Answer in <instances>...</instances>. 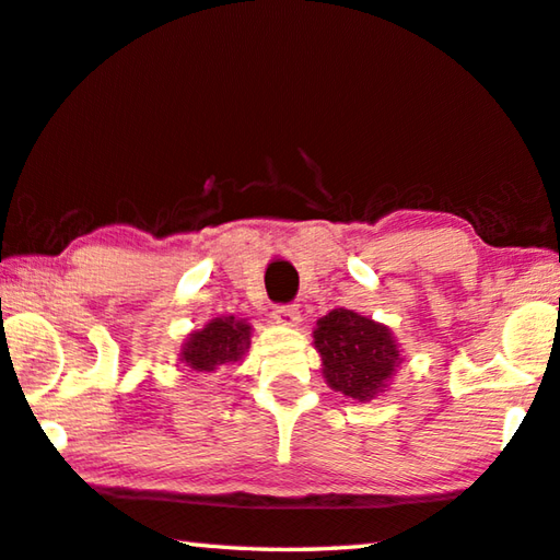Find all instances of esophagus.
Masks as SVG:
<instances>
[{
    "mask_svg": "<svg viewBox=\"0 0 560 560\" xmlns=\"http://www.w3.org/2000/svg\"><path fill=\"white\" fill-rule=\"evenodd\" d=\"M273 322L283 326H296L301 322L299 306L296 304H279L273 306Z\"/></svg>",
    "mask_w": 560,
    "mask_h": 560,
    "instance_id": "obj_1",
    "label": "esophagus"
}]
</instances>
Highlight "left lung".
Returning <instances> with one entry per match:
<instances>
[{
    "label": "left lung",
    "instance_id": "1",
    "mask_svg": "<svg viewBox=\"0 0 560 560\" xmlns=\"http://www.w3.org/2000/svg\"><path fill=\"white\" fill-rule=\"evenodd\" d=\"M314 343L326 384L357 401H371L384 392L396 363H401L392 331L349 308H334L318 318Z\"/></svg>",
    "mask_w": 560,
    "mask_h": 560
}]
</instances>
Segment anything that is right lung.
I'll return each mask as SVG.
<instances>
[{"label":"right lung","mask_w":560,"mask_h":560,"mask_svg":"<svg viewBox=\"0 0 560 560\" xmlns=\"http://www.w3.org/2000/svg\"><path fill=\"white\" fill-rule=\"evenodd\" d=\"M248 336H252V326L246 322H236L234 316L214 318L201 331H194L189 336V341L184 343L182 361L191 371L217 374L226 363L242 361L244 351L252 343Z\"/></svg>","instance_id":"1"}]
</instances>
